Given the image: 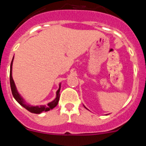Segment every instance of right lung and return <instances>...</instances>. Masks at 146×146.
<instances>
[{
  "instance_id": "obj_1",
  "label": "right lung",
  "mask_w": 146,
  "mask_h": 146,
  "mask_svg": "<svg viewBox=\"0 0 146 146\" xmlns=\"http://www.w3.org/2000/svg\"><path fill=\"white\" fill-rule=\"evenodd\" d=\"M13 59H14V58H13ZM13 59L12 60H11V66H10V86H11L12 95L13 96H14V98L16 99V101L20 105H22L23 108H25V109L28 110V111L31 112V113H36V114H40V113H42V112L49 111L50 110L53 109L55 107L57 106V104L59 101V98H60V87H59V89L57 91V92H56V98H55L52 102L48 103V104H47V106H44V105H42V106H31V105H28V104H25V102H24V99L22 98V96L19 94L17 90L15 82H14V80H13L12 78V75H11V73H12Z\"/></svg>"
}]
</instances>
